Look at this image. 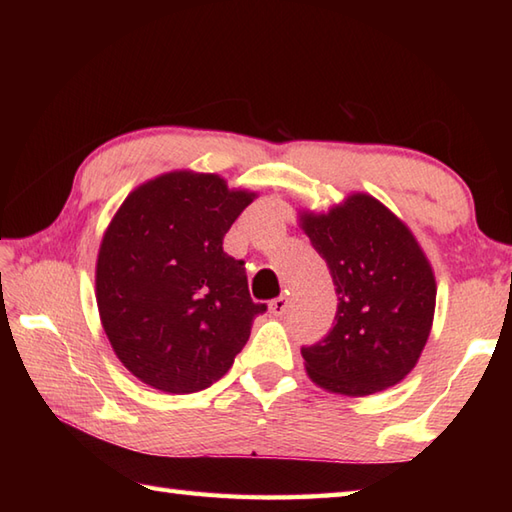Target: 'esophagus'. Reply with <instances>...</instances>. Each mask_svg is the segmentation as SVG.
Instances as JSON below:
<instances>
[{
  "mask_svg": "<svg viewBox=\"0 0 512 512\" xmlns=\"http://www.w3.org/2000/svg\"><path fill=\"white\" fill-rule=\"evenodd\" d=\"M288 297L286 295H279L277 299H273L268 303V308H270V312L275 314V317H281V314H286V310H288Z\"/></svg>",
  "mask_w": 512,
  "mask_h": 512,
  "instance_id": "obj_1",
  "label": "esophagus"
}]
</instances>
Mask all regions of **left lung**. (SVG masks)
<instances>
[{
  "label": "left lung",
  "mask_w": 512,
  "mask_h": 512,
  "mask_svg": "<svg viewBox=\"0 0 512 512\" xmlns=\"http://www.w3.org/2000/svg\"><path fill=\"white\" fill-rule=\"evenodd\" d=\"M301 220L339 297L332 330L301 347L310 378L345 396L400 383L418 363L436 308V279L416 237L365 193Z\"/></svg>",
  "instance_id": "obj_1"
}]
</instances>
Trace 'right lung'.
Segmentation results:
<instances>
[{
  "mask_svg": "<svg viewBox=\"0 0 512 512\" xmlns=\"http://www.w3.org/2000/svg\"><path fill=\"white\" fill-rule=\"evenodd\" d=\"M253 198L213 173L173 171L114 215L96 262V303L116 356L143 383L169 394L211 387L266 312L250 299L244 259L222 246Z\"/></svg>",
  "mask_w": 512,
  "mask_h": 512,
  "instance_id": "add662e5",
  "label": "right lung"
}]
</instances>
